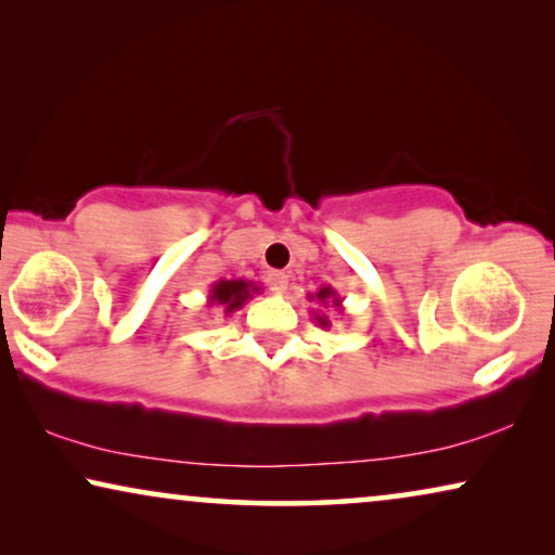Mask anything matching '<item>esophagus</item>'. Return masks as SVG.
<instances>
[{
    "label": "esophagus",
    "mask_w": 555,
    "mask_h": 555,
    "mask_svg": "<svg viewBox=\"0 0 555 555\" xmlns=\"http://www.w3.org/2000/svg\"><path fill=\"white\" fill-rule=\"evenodd\" d=\"M268 287L272 293H285L287 291V272H283V270L268 272Z\"/></svg>",
    "instance_id": "1"
}]
</instances>
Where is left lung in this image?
I'll use <instances>...</instances> for the list:
<instances>
[{
    "label": "left lung",
    "mask_w": 555,
    "mask_h": 555,
    "mask_svg": "<svg viewBox=\"0 0 555 555\" xmlns=\"http://www.w3.org/2000/svg\"><path fill=\"white\" fill-rule=\"evenodd\" d=\"M308 300H315V302H321L323 308L328 306V302H331V306L336 308V310H344V306H340V302H344V300H340V295H338L336 291H333L331 285H323L321 291H318V293H310V295H308ZM313 321H315L318 325H321V328H331V321H328V315H323V313H313Z\"/></svg>",
    "instance_id": "1"
}]
</instances>
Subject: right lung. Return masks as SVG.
Segmentation results:
<instances>
[{
	"instance_id": "1",
	"label": "right lung",
	"mask_w": 555,
	"mask_h": 555,
	"mask_svg": "<svg viewBox=\"0 0 555 555\" xmlns=\"http://www.w3.org/2000/svg\"><path fill=\"white\" fill-rule=\"evenodd\" d=\"M260 291L253 280H217L211 283L207 306H219L224 310V315H232L234 310L247 306V300L253 298V293Z\"/></svg>"
}]
</instances>
